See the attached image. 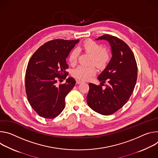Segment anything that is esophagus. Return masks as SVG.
<instances>
[{
    "label": "esophagus",
    "mask_w": 158,
    "mask_h": 158,
    "mask_svg": "<svg viewBox=\"0 0 158 158\" xmlns=\"http://www.w3.org/2000/svg\"><path fill=\"white\" fill-rule=\"evenodd\" d=\"M83 81H81V80H77V84H80V83H81Z\"/></svg>",
    "instance_id": "1"
}]
</instances>
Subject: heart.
<instances>
[{
	"label": "heart",
	"instance_id": "heart-1",
	"mask_svg": "<svg viewBox=\"0 0 158 158\" xmlns=\"http://www.w3.org/2000/svg\"><path fill=\"white\" fill-rule=\"evenodd\" d=\"M80 49L83 50L86 54L92 56L90 64H95L99 69L106 68L111 60L109 52L106 50L105 46L92 40H85L81 44ZM80 51L76 48L71 51L68 55V61L72 65H75L78 61ZM97 70L94 66L85 67L78 66L73 69L72 75L73 77L81 80H86L90 79L96 74Z\"/></svg>",
	"mask_w": 158,
	"mask_h": 158
}]
</instances>
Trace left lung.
Masks as SVG:
<instances>
[{"mask_svg":"<svg viewBox=\"0 0 158 158\" xmlns=\"http://www.w3.org/2000/svg\"><path fill=\"white\" fill-rule=\"evenodd\" d=\"M98 40H107L111 46L112 58L106 68L98 77L106 88L89 83L87 103L95 112L109 115L123 107L132 94L137 78V66L133 52L122 40L103 34Z\"/></svg>","mask_w":158,"mask_h":158,"instance_id":"8db88e82","label":"left lung"}]
</instances>
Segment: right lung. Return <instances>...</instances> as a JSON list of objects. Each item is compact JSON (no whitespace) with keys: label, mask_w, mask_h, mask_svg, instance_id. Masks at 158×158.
Returning a JSON list of instances; mask_svg holds the SVG:
<instances>
[{"label":"right lung","mask_w":158,"mask_h":158,"mask_svg":"<svg viewBox=\"0 0 158 158\" xmlns=\"http://www.w3.org/2000/svg\"><path fill=\"white\" fill-rule=\"evenodd\" d=\"M79 41L56 39L40 46L30 58L25 75L27 100L40 117L54 118L65 107V97L75 85L69 77L65 83L57 85L66 79L68 65L66 58Z\"/></svg>","instance_id":"obj_1"}]
</instances>
